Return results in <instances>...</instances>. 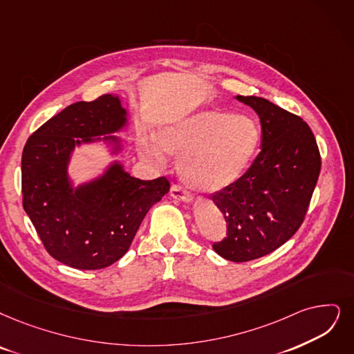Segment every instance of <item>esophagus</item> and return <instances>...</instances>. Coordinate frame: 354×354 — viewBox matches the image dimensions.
Returning a JSON list of instances; mask_svg holds the SVG:
<instances>
[{
	"instance_id": "obj_1",
	"label": "esophagus",
	"mask_w": 354,
	"mask_h": 354,
	"mask_svg": "<svg viewBox=\"0 0 354 354\" xmlns=\"http://www.w3.org/2000/svg\"><path fill=\"white\" fill-rule=\"evenodd\" d=\"M169 193H171V196L174 197V199H177V201H181V202H190L192 201V194L190 193H187V192H185L183 190L180 186H177V185H174L173 187H171V190H169Z\"/></svg>"
}]
</instances>
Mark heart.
Wrapping results in <instances>:
<instances>
[{"instance_id": "heart-1", "label": "heart", "mask_w": 354, "mask_h": 354, "mask_svg": "<svg viewBox=\"0 0 354 354\" xmlns=\"http://www.w3.org/2000/svg\"><path fill=\"white\" fill-rule=\"evenodd\" d=\"M155 143L139 140L147 162L161 165L162 151L178 158L181 180L197 192L215 193L231 186L248 168L260 144L257 122L247 115L203 110L161 126Z\"/></svg>"}]
</instances>
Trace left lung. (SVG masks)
<instances>
[{
  "label": "left lung",
  "mask_w": 354,
  "mask_h": 354,
  "mask_svg": "<svg viewBox=\"0 0 354 354\" xmlns=\"http://www.w3.org/2000/svg\"><path fill=\"white\" fill-rule=\"evenodd\" d=\"M235 98L259 115L261 151L235 183L212 194L226 221V236L214 250L243 263L274 251L299 230L318 181L321 155L299 116L261 97Z\"/></svg>",
  "instance_id": "left-lung-1"
}]
</instances>
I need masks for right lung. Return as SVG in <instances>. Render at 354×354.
Wrapping results in <instances>:
<instances>
[{
    "instance_id": "1",
    "label": "right lung",
    "mask_w": 354,
    "mask_h": 354,
    "mask_svg": "<svg viewBox=\"0 0 354 354\" xmlns=\"http://www.w3.org/2000/svg\"><path fill=\"white\" fill-rule=\"evenodd\" d=\"M128 123L118 95L68 106L27 139L21 157L23 207L50 256L80 270L116 263L129 250L148 210L169 190L165 177L139 180L115 161L78 187L68 176L71 153ZM120 151V139L104 136Z\"/></svg>"
}]
</instances>
